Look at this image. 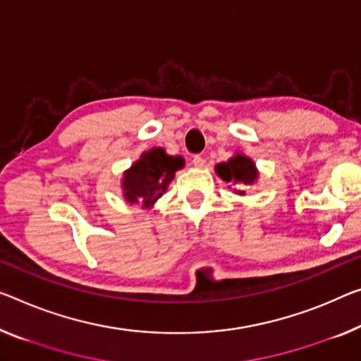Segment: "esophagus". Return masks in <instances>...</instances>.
<instances>
[{
	"label": "esophagus",
	"mask_w": 361,
	"mask_h": 361,
	"mask_svg": "<svg viewBox=\"0 0 361 361\" xmlns=\"http://www.w3.org/2000/svg\"><path fill=\"white\" fill-rule=\"evenodd\" d=\"M192 163H193V166H195V168H203L204 158L202 157V154H195V157H193V159H192Z\"/></svg>",
	"instance_id": "1"
}]
</instances>
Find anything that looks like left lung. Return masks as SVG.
Listing matches in <instances>:
<instances>
[{"label":"left lung","mask_w":361,"mask_h":361,"mask_svg":"<svg viewBox=\"0 0 361 361\" xmlns=\"http://www.w3.org/2000/svg\"><path fill=\"white\" fill-rule=\"evenodd\" d=\"M216 173H218L221 179H224L226 182H232V184L235 185L253 184L258 176L252 159L243 157V154H235L234 158L229 159V161L218 164L216 166Z\"/></svg>","instance_id":"obj_1"}]
</instances>
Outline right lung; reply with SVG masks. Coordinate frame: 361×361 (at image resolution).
<instances>
[{
  "label": "right lung",
  "instance_id": "1",
  "mask_svg": "<svg viewBox=\"0 0 361 361\" xmlns=\"http://www.w3.org/2000/svg\"><path fill=\"white\" fill-rule=\"evenodd\" d=\"M184 166L180 157H169L163 148H153L124 174V197L130 203L152 207L173 180L174 173Z\"/></svg>",
  "mask_w": 361,
  "mask_h": 361
}]
</instances>
